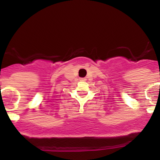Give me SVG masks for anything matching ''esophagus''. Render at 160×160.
Segmentation results:
<instances>
[{
    "mask_svg": "<svg viewBox=\"0 0 160 160\" xmlns=\"http://www.w3.org/2000/svg\"><path fill=\"white\" fill-rule=\"evenodd\" d=\"M80 81H84V80H86V78H80Z\"/></svg>",
    "mask_w": 160,
    "mask_h": 160,
    "instance_id": "1",
    "label": "esophagus"
}]
</instances>
